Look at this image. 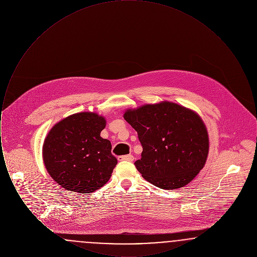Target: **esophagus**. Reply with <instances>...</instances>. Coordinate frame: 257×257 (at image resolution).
<instances>
[{
	"instance_id": "esophagus-1",
	"label": "esophagus",
	"mask_w": 257,
	"mask_h": 257,
	"mask_svg": "<svg viewBox=\"0 0 257 257\" xmlns=\"http://www.w3.org/2000/svg\"><path fill=\"white\" fill-rule=\"evenodd\" d=\"M117 159H118V161L125 160V161H129V162H133L134 161V156L129 154V155H124V156H118Z\"/></svg>"
}]
</instances>
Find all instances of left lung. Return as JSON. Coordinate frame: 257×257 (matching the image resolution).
I'll return each mask as SVG.
<instances>
[{"instance_id": "left-lung-1", "label": "left lung", "mask_w": 257, "mask_h": 257, "mask_svg": "<svg viewBox=\"0 0 257 257\" xmlns=\"http://www.w3.org/2000/svg\"><path fill=\"white\" fill-rule=\"evenodd\" d=\"M124 119L143 147L137 170L148 182L166 190L190 183L207 159V129L194 110L164 101L126 110Z\"/></svg>"}]
</instances>
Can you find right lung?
I'll return each instance as SVG.
<instances>
[{
	"mask_svg": "<svg viewBox=\"0 0 257 257\" xmlns=\"http://www.w3.org/2000/svg\"><path fill=\"white\" fill-rule=\"evenodd\" d=\"M106 119L95 112L74 113L53 126L42 155L50 176L67 191L91 194L109 181L117 160L100 137Z\"/></svg>",
	"mask_w": 257,
	"mask_h": 257,
	"instance_id": "obj_1",
	"label": "right lung"
}]
</instances>
